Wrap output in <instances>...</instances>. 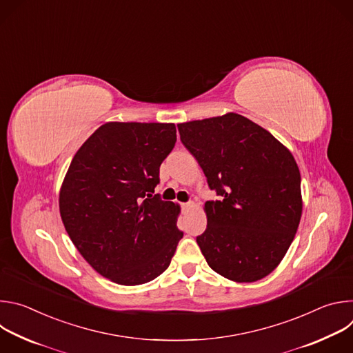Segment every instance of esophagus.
Listing matches in <instances>:
<instances>
[{"label": "esophagus", "instance_id": "esophagus-1", "mask_svg": "<svg viewBox=\"0 0 353 353\" xmlns=\"http://www.w3.org/2000/svg\"><path fill=\"white\" fill-rule=\"evenodd\" d=\"M192 205H194V203H191V201H190V203H183V204H181L183 208H190V207H192Z\"/></svg>", "mask_w": 353, "mask_h": 353}]
</instances>
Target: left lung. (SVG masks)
I'll use <instances>...</instances> for the list:
<instances>
[{
  "label": "left lung",
  "instance_id": "8db88e82",
  "mask_svg": "<svg viewBox=\"0 0 353 353\" xmlns=\"http://www.w3.org/2000/svg\"><path fill=\"white\" fill-rule=\"evenodd\" d=\"M180 139L221 199L207 201L196 243L208 265L234 282H256L285 257L299 228L300 172L271 132L236 113L177 124Z\"/></svg>",
  "mask_w": 353,
  "mask_h": 353
}]
</instances>
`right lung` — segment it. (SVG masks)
<instances>
[{
	"label": "right lung",
	"instance_id": "1",
	"mask_svg": "<svg viewBox=\"0 0 353 353\" xmlns=\"http://www.w3.org/2000/svg\"><path fill=\"white\" fill-rule=\"evenodd\" d=\"M176 143L173 123L100 125L78 149L60 190V214L88 264L119 285L155 279L183 237L180 205L155 192Z\"/></svg>",
	"mask_w": 353,
	"mask_h": 353
}]
</instances>
